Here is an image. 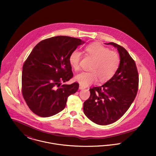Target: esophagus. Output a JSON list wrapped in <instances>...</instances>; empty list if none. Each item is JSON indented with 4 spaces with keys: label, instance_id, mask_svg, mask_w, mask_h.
I'll return each instance as SVG.
<instances>
[{
    "label": "esophagus",
    "instance_id": "1",
    "mask_svg": "<svg viewBox=\"0 0 156 156\" xmlns=\"http://www.w3.org/2000/svg\"><path fill=\"white\" fill-rule=\"evenodd\" d=\"M85 88V87H82V86H81L80 85H79V89H84Z\"/></svg>",
    "mask_w": 156,
    "mask_h": 156
}]
</instances>
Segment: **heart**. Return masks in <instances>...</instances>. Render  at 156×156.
<instances>
[{"label": "heart", "instance_id": "heart-1", "mask_svg": "<svg viewBox=\"0 0 156 156\" xmlns=\"http://www.w3.org/2000/svg\"><path fill=\"white\" fill-rule=\"evenodd\" d=\"M85 51L94 61L90 67V71L82 72L76 75L75 80L85 87L96 82L98 79L100 83L111 79L119 67L120 58L118 55L98 43L87 45ZM80 59L81 53L77 50L72 51L69 55V64L75 71L80 69Z\"/></svg>", "mask_w": 156, "mask_h": 156}]
</instances>
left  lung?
<instances>
[{
  "mask_svg": "<svg viewBox=\"0 0 156 156\" xmlns=\"http://www.w3.org/2000/svg\"><path fill=\"white\" fill-rule=\"evenodd\" d=\"M105 44L117 48L119 67L111 79L102 86L90 88V97L83 105L85 115L93 122L102 126L115 122L129 109L136 97L139 83L135 62L128 51L114 43Z\"/></svg>",
  "mask_w": 156,
  "mask_h": 156,
  "instance_id": "8db88e82",
  "label": "left lung"
}]
</instances>
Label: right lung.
Instances as JSON below:
<instances>
[{"instance_id": "1", "label": "right lung", "mask_w": 156, "mask_h": 156, "mask_svg": "<svg viewBox=\"0 0 156 156\" xmlns=\"http://www.w3.org/2000/svg\"><path fill=\"white\" fill-rule=\"evenodd\" d=\"M85 41L67 36H57L35 45L25 61L22 71V94L29 109L41 117L64 110L68 97L79 89L76 82L64 84L73 74L69 57Z\"/></svg>"}]
</instances>
